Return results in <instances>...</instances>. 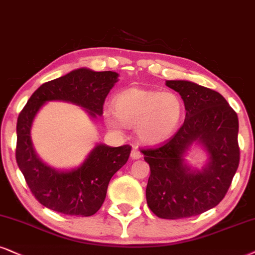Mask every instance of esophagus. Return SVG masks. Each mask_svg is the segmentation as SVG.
Masks as SVG:
<instances>
[{"mask_svg": "<svg viewBox=\"0 0 255 255\" xmlns=\"http://www.w3.org/2000/svg\"><path fill=\"white\" fill-rule=\"evenodd\" d=\"M142 156H143L142 152H140L139 150L133 149L132 151H131V158H132V159H138V158H140Z\"/></svg>", "mask_w": 255, "mask_h": 255, "instance_id": "esophagus-1", "label": "esophagus"}]
</instances>
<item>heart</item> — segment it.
<instances>
[{
    "label": "heart",
    "instance_id": "heart-1",
    "mask_svg": "<svg viewBox=\"0 0 255 255\" xmlns=\"http://www.w3.org/2000/svg\"><path fill=\"white\" fill-rule=\"evenodd\" d=\"M113 108L115 113L105 112L110 127H136L138 138L146 144H159L169 139L180 127L184 113L178 94L138 87L118 93Z\"/></svg>",
    "mask_w": 255,
    "mask_h": 255
}]
</instances>
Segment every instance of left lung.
I'll list each match as a JSON object with an SVG mask.
<instances>
[{"mask_svg": "<svg viewBox=\"0 0 255 255\" xmlns=\"http://www.w3.org/2000/svg\"><path fill=\"white\" fill-rule=\"evenodd\" d=\"M166 86L183 99L184 123L170 139L142 152L151 171L147 206L158 218L177 220L202 214L227 194L240 162L239 121L216 91L184 80H169ZM194 141L203 143L211 156L201 172L190 171L181 158Z\"/></svg>", "mask_w": 255, "mask_h": 255, "instance_id": "1", "label": "left lung"}]
</instances>
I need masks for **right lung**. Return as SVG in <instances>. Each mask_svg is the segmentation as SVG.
I'll return each mask as SVG.
<instances>
[{"label": "right lung", "instance_id": "obj_1", "mask_svg": "<svg viewBox=\"0 0 255 255\" xmlns=\"http://www.w3.org/2000/svg\"><path fill=\"white\" fill-rule=\"evenodd\" d=\"M117 78L116 72L79 68L41 85L22 109L17 118L15 156L30 193L42 206L66 215L96 214L105 201L111 177L128 162L131 146L99 144L80 168L55 171L37 158L31 145L30 128L37 111L48 100H66L84 106L92 117L102 116L104 103Z\"/></svg>", "mask_w": 255, "mask_h": 255}]
</instances>
